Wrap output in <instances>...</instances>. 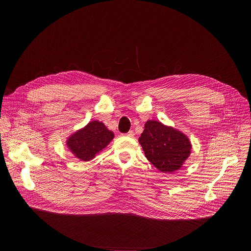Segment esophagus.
Instances as JSON below:
<instances>
[{
    "label": "esophagus",
    "instance_id": "esophagus-1",
    "mask_svg": "<svg viewBox=\"0 0 251 251\" xmlns=\"http://www.w3.org/2000/svg\"><path fill=\"white\" fill-rule=\"evenodd\" d=\"M126 135H127V136H129V137H132V136L134 135V132H133V131H132V130H130L128 133H126Z\"/></svg>",
    "mask_w": 251,
    "mask_h": 251
}]
</instances>
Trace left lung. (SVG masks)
<instances>
[{
  "mask_svg": "<svg viewBox=\"0 0 251 251\" xmlns=\"http://www.w3.org/2000/svg\"><path fill=\"white\" fill-rule=\"evenodd\" d=\"M147 159L161 172H174L190 154L189 139L174 128L161 122L148 121L139 137Z\"/></svg>",
  "mask_w": 251,
  "mask_h": 251,
  "instance_id": "obj_1",
  "label": "left lung"
}]
</instances>
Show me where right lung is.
<instances>
[{"mask_svg": "<svg viewBox=\"0 0 251 251\" xmlns=\"http://www.w3.org/2000/svg\"><path fill=\"white\" fill-rule=\"evenodd\" d=\"M114 134L103 123L92 121L83 129L77 131L67 142V146L74 155L82 161H90L96 153L108 146Z\"/></svg>", "mask_w": 251, "mask_h": 251, "instance_id": "obj_1", "label": "right lung"}]
</instances>
